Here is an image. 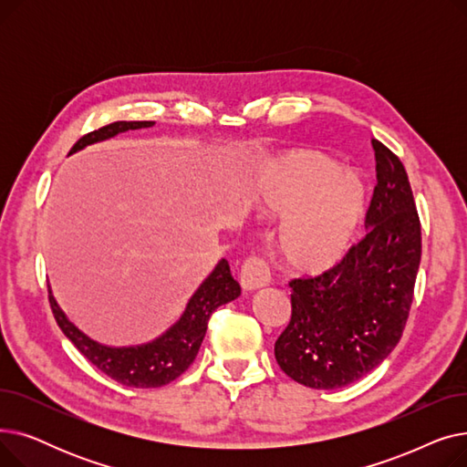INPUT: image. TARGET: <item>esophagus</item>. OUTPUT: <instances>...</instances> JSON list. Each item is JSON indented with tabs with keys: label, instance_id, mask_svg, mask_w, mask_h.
<instances>
[{
	"label": "esophagus",
	"instance_id": "1",
	"mask_svg": "<svg viewBox=\"0 0 467 467\" xmlns=\"http://www.w3.org/2000/svg\"><path fill=\"white\" fill-rule=\"evenodd\" d=\"M271 280V273H268V266L261 257H248L244 261L240 268V284L246 291H255L259 287H265Z\"/></svg>",
	"mask_w": 467,
	"mask_h": 467
}]
</instances>
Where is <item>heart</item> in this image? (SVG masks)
Returning <instances> with one entry per match:
<instances>
[{
    "instance_id": "1",
    "label": "heart",
    "mask_w": 467,
    "mask_h": 467,
    "mask_svg": "<svg viewBox=\"0 0 467 467\" xmlns=\"http://www.w3.org/2000/svg\"><path fill=\"white\" fill-rule=\"evenodd\" d=\"M317 151H293L280 166L266 215L282 217L275 248L293 273L317 275L347 254L365 213V194L352 176Z\"/></svg>"
}]
</instances>
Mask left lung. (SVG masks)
I'll return each mask as SVG.
<instances>
[{
    "label": "left lung",
    "mask_w": 467,
    "mask_h": 467,
    "mask_svg": "<svg viewBox=\"0 0 467 467\" xmlns=\"http://www.w3.org/2000/svg\"><path fill=\"white\" fill-rule=\"evenodd\" d=\"M377 185L367 234L335 266L289 282L291 320L275 345L280 369L314 389L348 386L400 342L422 255L420 219L403 162L373 140Z\"/></svg>",
    "instance_id": "left-lung-1"
}]
</instances>
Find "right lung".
<instances>
[{"label": "right lung", "instance_id": "right-lung-1", "mask_svg": "<svg viewBox=\"0 0 467 467\" xmlns=\"http://www.w3.org/2000/svg\"><path fill=\"white\" fill-rule=\"evenodd\" d=\"M153 125V120L111 122V125L85 134L71 147L69 153L83 150L88 143L113 138L119 132L147 129ZM238 296L240 285L231 275L227 259H221L212 271V275L201 284V287L196 289L194 296L189 299L183 316L164 335L147 342V345L122 348L98 345L96 340L81 333L60 310L51 289H48V303H51V310L62 333L104 375H108L109 379L117 380L122 386L161 388L170 384L171 380H176L182 373L189 369V365L194 361L202 345L212 312L221 305L234 301Z\"/></svg>", "mask_w": 467, "mask_h": 467}]
</instances>
